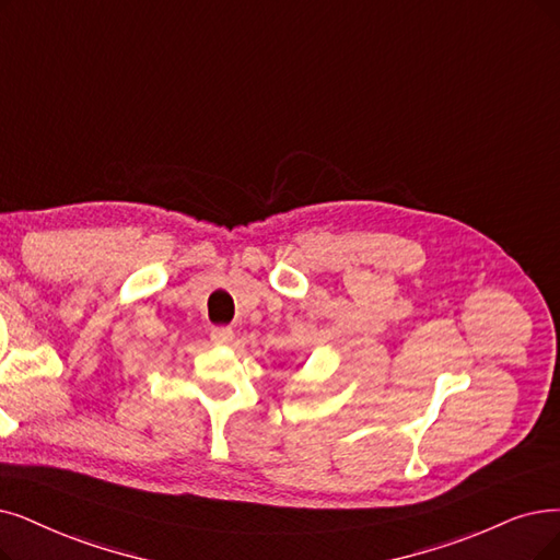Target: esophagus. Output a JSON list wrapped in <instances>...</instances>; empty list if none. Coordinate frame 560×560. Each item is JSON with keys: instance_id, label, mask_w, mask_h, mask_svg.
Wrapping results in <instances>:
<instances>
[{"instance_id": "1", "label": "esophagus", "mask_w": 560, "mask_h": 560, "mask_svg": "<svg viewBox=\"0 0 560 560\" xmlns=\"http://www.w3.org/2000/svg\"><path fill=\"white\" fill-rule=\"evenodd\" d=\"M211 342L215 347H230L234 342V330L232 328H225V326H218V328H211Z\"/></svg>"}]
</instances>
